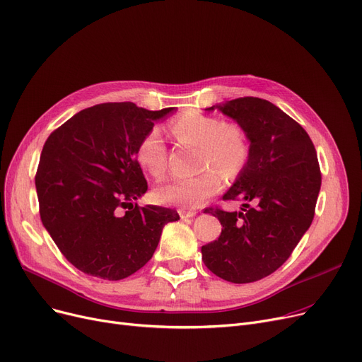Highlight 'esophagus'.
I'll use <instances>...</instances> for the list:
<instances>
[{"label": "esophagus", "instance_id": "1", "mask_svg": "<svg viewBox=\"0 0 362 362\" xmlns=\"http://www.w3.org/2000/svg\"><path fill=\"white\" fill-rule=\"evenodd\" d=\"M197 214V211L195 210H186V209H179V216L182 217V218H191V217H194Z\"/></svg>", "mask_w": 362, "mask_h": 362}]
</instances>
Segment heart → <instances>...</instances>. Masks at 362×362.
<instances>
[{"label": "heart", "mask_w": 362, "mask_h": 362, "mask_svg": "<svg viewBox=\"0 0 362 362\" xmlns=\"http://www.w3.org/2000/svg\"><path fill=\"white\" fill-rule=\"evenodd\" d=\"M179 144L199 149L198 176L170 179L155 189V198L165 206L197 209L206 204L222 187L225 176H235L248 160V144L244 130L235 122H223L216 117L187 112L170 125ZM139 165L153 177H161L167 168V148L160 130H149L136 149ZM211 166V169L208 167Z\"/></svg>", "instance_id": "obj_1"}]
</instances>
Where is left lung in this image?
Instances as JSON below:
<instances>
[{
    "mask_svg": "<svg viewBox=\"0 0 362 362\" xmlns=\"http://www.w3.org/2000/svg\"><path fill=\"white\" fill-rule=\"evenodd\" d=\"M237 121L250 140L248 160L223 199H243L241 211L207 209L222 225L220 237L201 247L202 260L235 284L275 272L309 229L321 187L317 151L291 117L259 98L207 107Z\"/></svg>",
    "mask_w": 362,
    "mask_h": 362,
    "instance_id": "left-lung-1",
    "label": "left lung"
}]
</instances>
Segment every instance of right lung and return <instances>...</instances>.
Returning a JSON list of instances; mask_svg holds the SVG:
<instances>
[{
    "label": "right lung",
    "mask_w": 362,
    "mask_h": 362,
    "mask_svg": "<svg viewBox=\"0 0 362 362\" xmlns=\"http://www.w3.org/2000/svg\"><path fill=\"white\" fill-rule=\"evenodd\" d=\"M175 111L132 102L83 109L45 140L35 176L41 222L76 269L130 276L149 262L176 210L139 207L148 191L136 149L153 122Z\"/></svg>",
    "instance_id": "1"
}]
</instances>
